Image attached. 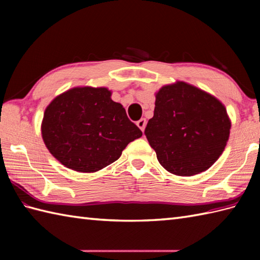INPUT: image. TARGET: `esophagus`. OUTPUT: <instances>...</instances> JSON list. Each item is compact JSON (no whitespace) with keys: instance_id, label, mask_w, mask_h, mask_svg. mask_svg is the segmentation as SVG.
Returning a JSON list of instances; mask_svg holds the SVG:
<instances>
[{"instance_id":"1","label":"esophagus","mask_w":260,"mask_h":260,"mask_svg":"<svg viewBox=\"0 0 260 260\" xmlns=\"http://www.w3.org/2000/svg\"><path fill=\"white\" fill-rule=\"evenodd\" d=\"M136 124H137V126L140 127L142 132H144L145 126H146V119H145V118H141L140 120H137Z\"/></svg>"}]
</instances>
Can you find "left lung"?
I'll return each instance as SVG.
<instances>
[{
  "instance_id": "1",
  "label": "left lung",
  "mask_w": 260,
  "mask_h": 260,
  "mask_svg": "<svg viewBox=\"0 0 260 260\" xmlns=\"http://www.w3.org/2000/svg\"><path fill=\"white\" fill-rule=\"evenodd\" d=\"M230 127L227 110L217 98L179 81L156 93L144 134L165 170L191 176L208 170L221 155Z\"/></svg>"
}]
</instances>
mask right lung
<instances>
[{
  "label": "right lung",
  "instance_id": "add662e5",
  "mask_svg": "<svg viewBox=\"0 0 260 260\" xmlns=\"http://www.w3.org/2000/svg\"><path fill=\"white\" fill-rule=\"evenodd\" d=\"M107 88H73L56 97L43 115L41 133L49 152L66 168L96 172L121 155L142 131Z\"/></svg>",
  "mask_w": 260,
  "mask_h": 260
}]
</instances>
